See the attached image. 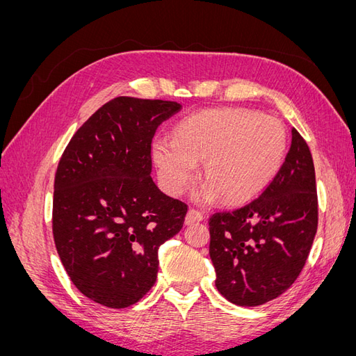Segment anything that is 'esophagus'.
<instances>
[{
  "mask_svg": "<svg viewBox=\"0 0 356 356\" xmlns=\"http://www.w3.org/2000/svg\"><path fill=\"white\" fill-rule=\"evenodd\" d=\"M203 220V213L197 209H188L187 215H186V224L190 225V224H195V222H199Z\"/></svg>",
  "mask_w": 356,
  "mask_h": 356,
  "instance_id": "1",
  "label": "esophagus"
}]
</instances>
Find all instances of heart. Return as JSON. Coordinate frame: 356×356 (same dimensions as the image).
Returning <instances> with one entry per match:
<instances>
[{
	"instance_id": "obj_1",
	"label": "heart",
	"mask_w": 356,
	"mask_h": 356,
	"mask_svg": "<svg viewBox=\"0 0 356 356\" xmlns=\"http://www.w3.org/2000/svg\"><path fill=\"white\" fill-rule=\"evenodd\" d=\"M288 136L281 120L246 108L208 110L182 118L172 141L157 139L153 160L161 186L179 195L196 177L208 181L199 200L221 196L230 204L245 203L270 184L286 154Z\"/></svg>"
}]
</instances>
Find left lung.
<instances>
[{
  "label": "left lung",
  "mask_w": 356,
  "mask_h": 356,
  "mask_svg": "<svg viewBox=\"0 0 356 356\" xmlns=\"http://www.w3.org/2000/svg\"><path fill=\"white\" fill-rule=\"evenodd\" d=\"M318 229L310 149L296 129L284 165L260 197L209 218L215 286L230 303L260 306L296 282Z\"/></svg>",
  "instance_id": "1"
}]
</instances>
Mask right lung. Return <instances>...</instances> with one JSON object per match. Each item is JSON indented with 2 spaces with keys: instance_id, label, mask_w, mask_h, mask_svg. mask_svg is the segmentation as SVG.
I'll use <instances>...</instances> for the list:
<instances>
[{
  "instance_id": "right-lung-1",
  "label": "right lung",
  "mask_w": 356,
  "mask_h": 356,
  "mask_svg": "<svg viewBox=\"0 0 356 356\" xmlns=\"http://www.w3.org/2000/svg\"><path fill=\"white\" fill-rule=\"evenodd\" d=\"M181 105L118 96L74 134L55 175L53 239L81 294L123 309L156 282L159 248L182 229L187 204L154 184L152 141Z\"/></svg>"
}]
</instances>
